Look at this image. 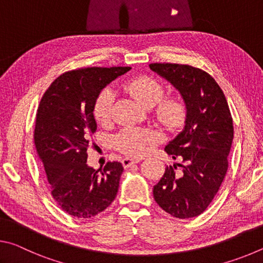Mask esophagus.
Here are the masks:
<instances>
[{
  "label": "esophagus",
  "instance_id": "1",
  "mask_svg": "<svg viewBox=\"0 0 263 263\" xmlns=\"http://www.w3.org/2000/svg\"><path fill=\"white\" fill-rule=\"evenodd\" d=\"M140 161V159H131V158H124L123 159V161H122V163H123V166H124V168H128V167H131L132 164H135V163H138Z\"/></svg>",
  "mask_w": 263,
  "mask_h": 263
}]
</instances>
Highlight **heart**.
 Wrapping results in <instances>:
<instances>
[{
    "label": "heart",
    "mask_w": 263,
    "mask_h": 263,
    "mask_svg": "<svg viewBox=\"0 0 263 263\" xmlns=\"http://www.w3.org/2000/svg\"><path fill=\"white\" fill-rule=\"evenodd\" d=\"M125 90L146 108L154 106L155 117L168 130H175L183 123L185 106L177 97H164V89L159 80L152 77H138L128 80L123 84ZM114 92L105 88L97 95L94 103V116L100 123L108 122L111 117ZM159 140V135L153 130L139 127H126L115 138L118 149L132 157L148 152L149 148Z\"/></svg>",
    "instance_id": "obj_1"
}]
</instances>
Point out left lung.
I'll use <instances>...</instances> for the list:
<instances>
[{"label": "left lung", "instance_id": "1", "mask_svg": "<svg viewBox=\"0 0 263 263\" xmlns=\"http://www.w3.org/2000/svg\"><path fill=\"white\" fill-rule=\"evenodd\" d=\"M149 68L180 91L186 109L183 130L164 147L181 162L167 166L153 188L154 199L173 217H197L210 205L228 172L233 140L228 101L216 80L202 69L168 62Z\"/></svg>", "mask_w": 263, "mask_h": 263}]
</instances>
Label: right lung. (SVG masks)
<instances>
[{
	"label": "right lung",
	"mask_w": 263,
	"mask_h": 263,
	"mask_svg": "<svg viewBox=\"0 0 263 263\" xmlns=\"http://www.w3.org/2000/svg\"><path fill=\"white\" fill-rule=\"evenodd\" d=\"M131 67H88L57 78L43 95L35 116L34 145L51 194L62 210L77 218L104 211L118 193L121 162L103 169L87 164L89 137L96 131L94 103L108 84Z\"/></svg>",
	"instance_id": "1"
}]
</instances>
